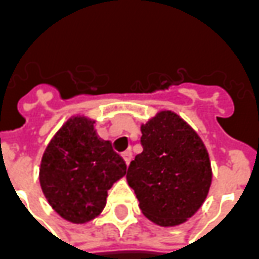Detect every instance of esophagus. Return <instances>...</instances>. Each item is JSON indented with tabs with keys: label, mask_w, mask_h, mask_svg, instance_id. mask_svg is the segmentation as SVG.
<instances>
[{
	"label": "esophagus",
	"mask_w": 259,
	"mask_h": 259,
	"mask_svg": "<svg viewBox=\"0 0 259 259\" xmlns=\"http://www.w3.org/2000/svg\"><path fill=\"white\" fill-rule=\"evenodd\" d=\"M122 158H123V161L126 162V165H129L130 161H132V158H133V154H132V151H124L122 152Z\"/></svg>",
	"instance_id": "obj_1"
}]
</instances>
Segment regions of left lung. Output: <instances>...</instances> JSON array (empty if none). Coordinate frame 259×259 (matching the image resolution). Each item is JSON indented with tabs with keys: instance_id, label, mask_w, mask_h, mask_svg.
<instances>
[{
	"instance_id": "left-lung-1",
	"label": "left lung",
	"mask_w": 259,
	"mask_h": 259,
	"mask_svg": "<svg viewBox=\"0 0 259 259\" xmlns=\"http://www.w3.org/2000/svg\"><path fill=\"white\" fill-rule=\"evenodd\" d=\"M143 152L127 169V182L140 209L161 226L180 225L205 200L212 174L202 141L170 111L159 112L141 126Z\"/></svg>"
}]
</instances>
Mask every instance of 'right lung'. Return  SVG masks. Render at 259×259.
I'll return each mask as SVG.
<instances>
[{
    "label": "right lung",
    "instance_id": "right-lung-1",
    "mask_svg": "<svg viewBox=\"0 0 259 259\" xmlns=\"http://www.w3.org/2000/svg\"><path fill=\"white\" fill-rule=\"evenodd\" d=\"M94 122L74 116L54 136L40 168L42 193L59 215L84 223L100 213L112 185L126 175L123 158L100 140Z\"/></svg>",
    "mask_w": 259,
    "mask_h": 259
}]
</instances>
